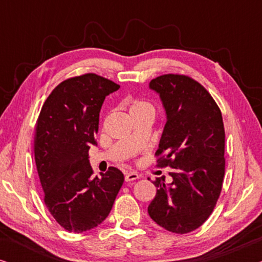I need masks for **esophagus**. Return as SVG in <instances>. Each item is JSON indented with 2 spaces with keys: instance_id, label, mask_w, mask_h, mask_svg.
I'll use <instances>...</instances> for the list:
<instances>
[{
  "instance_id": "esophagus-1",
  "label": "esophagus",
  "mask_w": 262,
  "mask_h": 262,
  "mask_svg": "<svg viewBox=\"0 0 262 262\" xmlns=\"http://www.w3.org/2000/svg\"><path fill=\"white\" fill-rule=\"evenodd\" d=\"M139 179V175L137 173H134V171H130V173H125V181L130 182V181H135Z\"/></svg>"
}]
</instances>
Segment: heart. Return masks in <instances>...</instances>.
<instances>
[{
  "instance_id": "obj_1",
  "label": "heart",
  "mask_w": 262,
  "mask_h": 262,
  "mask_svg": "<svg viewBox=\"0 0 262 262\" xmlns=\"http://www.w3.org/2000/svg\"><path fill=\"white\" fill-rule=\"evenodd\" d=\"M139 113H155V108L151 103L142 99H134L130 101V114Z\"/></svg>"
}]
</instances>
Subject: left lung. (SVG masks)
Returning a JSON list of instances; mask_svg holds the SVG:
<instances>
[{
    "mask_svg": "<svg viewBox=\"0 0 262 262\" xmlns=\"http://www.w3.org/2000/svg\"><path fill=\"white\" fill-rule=\"evenodd\" d=\"M167 123L155 154L170 167L173 182L157 178L148 213L160 227L187 234L202 227L216 206L224 180L225 131L220 107L199 82L179 74L154 78Z\"/></svg>",
    "mask_w": 262,
    "mask_h": 262,
    "instance_id": "1",
    "label": "left lung"
}]
</instances>
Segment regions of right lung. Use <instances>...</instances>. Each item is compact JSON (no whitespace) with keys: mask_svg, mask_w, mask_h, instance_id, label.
<instances>
[{"mask_svg":"<svg viewBox=\"0 0 262 262\" xmlns=\"http://www.w3.org/2000/svg\"><path fill=\"white\" fill-rule=\"evenodd\" d=\"M120 85L96 74L60 82L41 107L34 137V157L44 202L69 232L91 230L112 210L124 174L110 167L93 178L88 151L96 145L103 100Z\"/></svg>","mask_w":262,"mask_h":262,"instance_id":"1","label":"right lung"}]
</instances>
